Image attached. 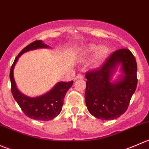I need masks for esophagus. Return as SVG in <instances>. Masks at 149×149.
Masks as SVG:
<instances>
[{
	"label": "esophagus",
	"mask_w": 149,
	"mask_h": 149,
	"mask_svg": "<svg viewBox=\"0 0 149 149\" xmlns=\"http://www.w3.org/2000/svg\"><path fill=\"white\" fill-rule=\"evenodd\" d=\"M84 76L82 74H78L76 75V79H83Z\"/></svg>",
	"instance_id": "1"
}]
</instances>
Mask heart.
Instances as JSON below:
<instances>
[{
    "mask_svg": "<svg viewBox=\"0 0 149 149\" xmlns=\"http://www.w3.org/2000/svg\"><path fill=\"white\" fill-rule=\"evenodd\" d=\"M94 53L92 59V65L98 66L107 58L109 49L107 47L102 46L98 47L95 45H89L84 49V55L85 58H89Z\"/></svg>",
    "mask_w": 149,
    "mask_h": 149,
    "instance_id": "obj_1",
    "label": "heart"
}]
</instances>
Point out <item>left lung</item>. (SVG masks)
<instances>
[{
	"mask_svg": "<svg viewBox=\"0 0 149 149\" xmlns=\"http://www.w3.org/2000/svg\"><path fill=\"white\" fill-rule=\"evenodd\" d=\"M119 66L121 74L115 81L112 76ZM86 105L96 118L116 119L125 112L137 86V63L129 49L114 52L98 69L86 73Z\"/></svg>",
	"mask_w": 149,
	"mask_h": 149,
	"instance_id": "1",
	"label": "left lung"
}]
</instances>
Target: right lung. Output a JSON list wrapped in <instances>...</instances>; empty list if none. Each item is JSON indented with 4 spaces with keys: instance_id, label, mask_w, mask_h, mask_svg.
Masks as SVG:
<instances>
[{
    "instance_id": "right-lung-1",
    "label": "right lung",
    "mask_w": 149,
    "mask_h": 149,
    "mask_svg": "<svg viewBox=\"0 0 149 149\" xmlns=\"http://www.w3.org/2000/svg\"><path fill=\"white\" fill-rule=\"evenodd\" d=\"M42 40H37L24 48L14 60L10 70V80L11 92L16 102L24 113L33 120L48 121L53 119L61 113L66 92L72 86L73 81L58 82L55 86L43 95L37 97H29L24 95L17 88L14 77L13 69L19 57L24 52L39 48H48Z\"/></svg>"
}]
</instances>
